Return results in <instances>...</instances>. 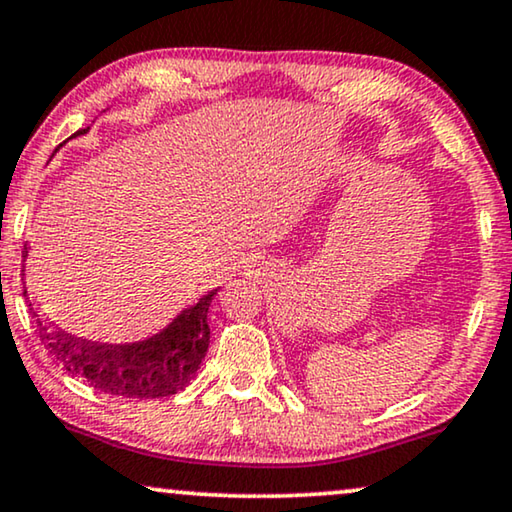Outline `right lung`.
Instances as JSON below:
<instances>
[{"mask_svg":"<svg viewBox=\"0 0 512 512\" xmlns=\"http://www.w3.org/2000/svg\"><path fill=\"white\" fill-rule=\"evenodd\" d=\"M215 294L218 290L204 294L162 331L132 343L88 341L41 320L37 313L32 315L37 318L43 348L71 376L113 397L162 399L185 390L204 362L211 341L208 306Z\"/></svg>","mask_w":512,"mask_h":512,"instance_id":"1","label":"right lung"}]
</instances>
